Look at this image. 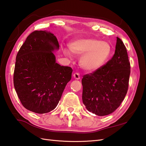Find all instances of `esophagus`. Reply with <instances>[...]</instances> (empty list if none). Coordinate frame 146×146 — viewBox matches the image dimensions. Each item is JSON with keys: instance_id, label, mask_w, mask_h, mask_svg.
<instances>
[{"instance_id": "34e87169", "label": "esophagus", "mask_w": 146, "mask_h": 146, "mask_svg": "<svg viewBox=\"0 0 146 146\" xmlns=\"http://www.w3.org/2000/svg\"><path fill=\"white\" fill-rule=\"evenodd\" d=\"M73 76H74V79H77V80L80 79V75H79V73H77V72L74 73Z\"/></svg>"}]
</instances>
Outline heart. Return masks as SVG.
Returning a JSON list of instances; mask_svg holds the SVG:
<instances>
[{
    "mask_svg": "<svg viewBox=\"0 0 146 146\" xmlns=\"http://www.w3.org/2000/svg\"><path fill=\"white\" fill-rule=\"evenodd\" d=\"M70 49L74 54L82 55L80 65L89 72L100 69L108 60L111 52V46L108 42L96 38L77 40L70 44ZM64 53L70 56L67 50H64Z\"/></svg>",
    "mask_w": 146,
    "mask_h": 146,
    "instance_id": "obj_1",
    "label": "heart"
}]
</instances>
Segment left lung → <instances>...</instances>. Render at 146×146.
Wrapping results in <instances>:
<instances>
[{
  "instance_id": "obj_1",
  "label": "left lung",
  "mask_w": 146,
  "mask_h": 146,
  "mask_svg": "<svg viewBox=\"0 0 146 146\" xmlns=\"http://www.w3.org/2000/svg\"><path fill=\"white\" fill-rule=\"evenodd\" d=\"M115 54L98 70L83 76L82 102L89 111L105 116L117 110L129 88L130 64L125 46L117 38Z\"/></svg>"
}]
</instances>
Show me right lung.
Instances as JSON below:
<instances>
[{
  "instance_id": "obj_1",
  "label": "right lung",
  "mask_w": 146,
  "mask_h": 146,
  "mask_svg": "<svg viewBox=\"0 0 146 146\" xmlns=\"http://www.w3.org/2000/svg\"><path fill=\"white\" fill-rule=\"evenodd\" d=\"M59 49L55 36L35 31L26 38L16 58L14 86L23 106L36 113L54 110L72 77V69L56 62Z\"/></svg>"
}]
</instances>
